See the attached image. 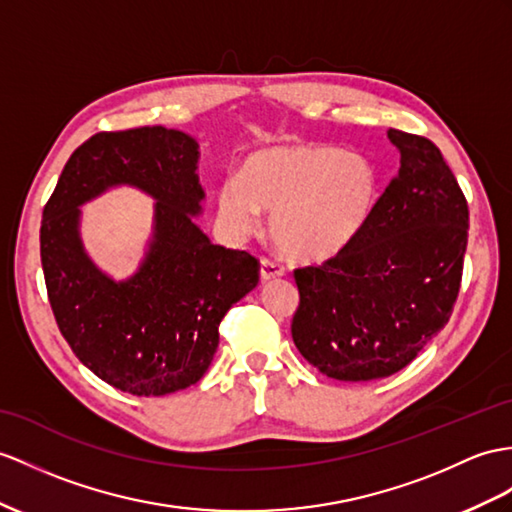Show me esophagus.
Wrapping results in <instances>:
<instances>
[{"label": "esophagus", "instance_id": "obj_1", "mask_svg": "<svg viewBox=\"0 0 512 512\" xmlns=\"http://www.w3.org/2000/svg\"><path fill=\"white\" fill-rule=\"evenodd\" d=\"M282 276V269L273 263V260L260 258V282H271Z\"/></svg>", "mask_w": 512, "mask_h": 512}]
</instances>
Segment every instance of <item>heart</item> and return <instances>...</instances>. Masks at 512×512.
<instances>
[{
  "instance_id": "b5f03b06",
  "label": "heart",
  "mask_w": 512,
  "mask_h": 512,
  "mask_svg": "<svg viewBox=\"0 0 512 512\" xmlns=\"http://www.w3.org/2000/svg\"><path fill=\"white\" fill-rule=\"evenodd\" d=\"M384 195L382 171L365 154L323 143H280L249 154L241 180L221 184L219 219L247 234L271 215L278 252L302 267L350 254L371 228Z\"/></svg>"
}]
</instances>
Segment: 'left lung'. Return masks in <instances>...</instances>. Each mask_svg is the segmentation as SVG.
<instances>
[{"mask_svg": "<svg viewBox=\"0 0 512 512\" xmlns=\"http://www.w3.org/2000/svg\"><path fill=\"white\" fill-rule=\"evenodd\" d=\"M400 171L350 254L295 271V347L323 376L389 378L450 321L463 278L469 208L432 141L389 130Z\"/></svg>", "mask_w": 512, "mask_h": 512, "instance_id": "obj_1", "label": "left lung"}]
</instances>
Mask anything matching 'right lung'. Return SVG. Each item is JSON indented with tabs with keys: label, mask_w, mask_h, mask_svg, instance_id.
Instances as JSON below:
<instances>
[{
	"label": "right lung",
	"mask_w": 512,
	"mask_h": 512,
	"mask_svg": "<svg viewBox=\"0 0 512 512\" xmlns=\"http://www.w3.org/2000/svg\"><path fill=\"white\" fill-rule=\"evenodd\" d=\"M197 162V141L180 130L99 132L71 154L43 208L41 263L62 336L97 378L139 397L202 378L223 315L258 284L254 256L215 245L195 223L206 199ZM117 185L157 202L146 256L123 281L94 265L79 234V206Z\"/></svg>",
	"instance_id": "obj_1"
}]
</instances>
